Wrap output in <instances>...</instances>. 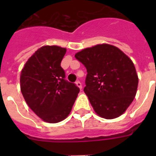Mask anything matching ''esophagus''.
<instances>
[{"mask_svg": "<svg viewBox=\"0 0 156 156\" xmlns=\"http://www.w3.org/2000/svg\"><path fill=\"white\" fill-rule=\"evenodd\" d=\"M76 84L77 85V87H79L80 90L82 89V83H80V81H79V80L76 81Z\"/></svg>", "mask_w": 156, "mask_h": 156, "instance_id": "esophagus-1", "label": "esophagus"}]
</instances>
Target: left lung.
<instances>
[{"instance_id": "8db88e82", "label": "left lung", "mask_w": 156, "mask_h": 156, "mask_svg": "<svg viewBox=\"0 0 156 156\" xmlns=\"http://www.w3.org/2000/svg\"><path fill=\"white\" fill-rule=\"evenodd\" d=\"M75 57L87 69L83 90L95 112L107 119L120 116L134 99L138 85L131 59L107 44L85 48Z\"/></svg>"}]
</instances>
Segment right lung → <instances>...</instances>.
Segmentation results:
<instances>
[{
	"instance_id": "1",
	"label": "right lung",
	"mask_w": 156,
	"mask_h": 156,
	"mask_svg": "<svg viewBox=\"0 0 156 156\" xmlns=\"http://www.w3.org/2000/svg\"><path fill=\"white\" fill-rule=\"evenodd\" d=\"M66 49L43 46L28 59L20 75V88L29 107L42 120L61 122L68 116L80 88L65 80L61 62Z\"/></svg>"
}]
</instances>
